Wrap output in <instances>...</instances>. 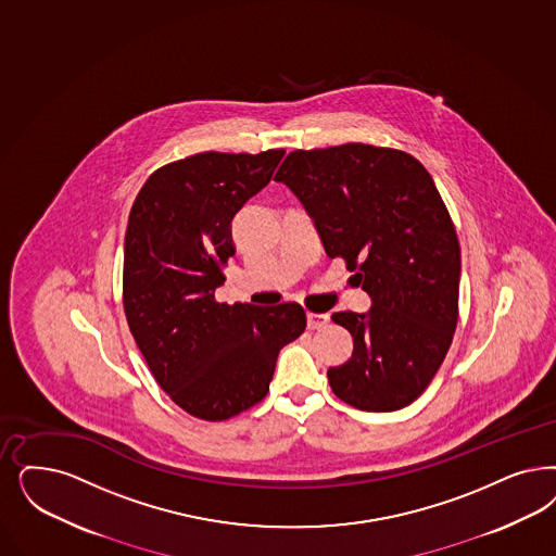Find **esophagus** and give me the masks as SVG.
<instances>
[{
  "instance_id": "1",
  "label": "esophagus",
  "mask_w": 556,
  "mask_h": 556,
  "mask_svg": "<svg viewBox=\"0 0 556 556\" xmlns=\"http://www.w3.org/2000/svg\"><path fill=\"white\" fill-rule=\"evenodd\" d=\"M307 328H323L330 320L328 314H316V312H307Z\"/></svg>"
}]
</instances>
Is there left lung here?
<instances>
[{
    "instance_id": "8db88e82",
    "label": "left lung",
    "mask_w": 556,
    "mask_h": 556,
    "mask_svg": "<svg viewBox=\"0 0 556 556\" xmlns=\"http://www.w3.org/2000/svg\"><path fill=\"white\" fill-rule=\"evenodd\" d=\"M275 180L371 298L367 314H332L353 337L351 357L326 371L332 392L371 413L417 401L458 325V236L431 174L410 153L345 143L289 153Z\"/></svg>"
}]
</instances>
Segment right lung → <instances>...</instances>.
<instances>
[{"instance_id":"add662e5","label":"right lung","mask_w":556,"mask_h":556,"mask_svg":"<svg viewBox=\"0 0 556 556\" xmlns=\"http://www.w3.org/2000/svg\"><path fill=\"white\" fill-rule=\"evenodd\" d=\"M286 150L203 152L157 168L125 233L123 307L160 388L203 421L261 403L277 355L306 328L300 304H219L236 254L231 219L265 189Z\"/></svg>"}]
</instances>
